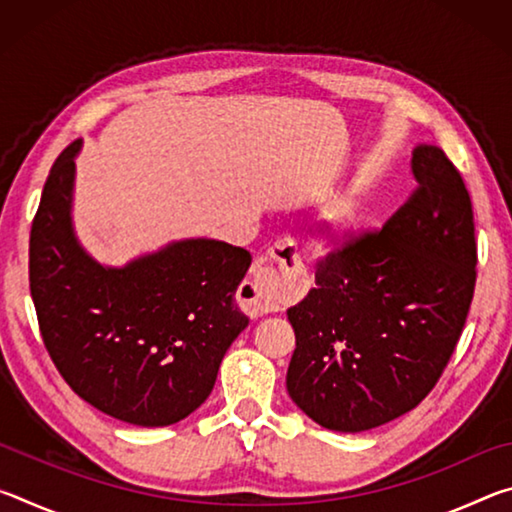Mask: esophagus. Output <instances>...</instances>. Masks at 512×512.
Listing matches in <instances>:
<instances>
[{"label":"esophagus","instance_id":"obj_1","mask_svg":"<svg viewBox=\"0 0 512 512\" xmlns=\"http://www.w3.org/2000/svg\"><path fill=\"white\" fill-rule=\"evenodd\" d=\"M273 255L287 268L289 277H282L273 266L257 264L246 282H241L237 300L248 316H264L287 305L291 298L300 296L307 289V273L293 255L289 244L275 246Z\"/></svg>","mask_w":512,"mask_h":512}]
</instances>
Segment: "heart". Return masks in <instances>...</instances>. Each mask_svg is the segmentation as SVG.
<instances>
[{
  "instance_id": "heart-1",
  "label": "heart",
  "mask_w": 512,
  "mask_h": 512,
  "mask_svg": "<svg viewBox=\"0 0 512 512\" xmlns=\"http://www.w3.org/2000/svg\"><path fill=\"white\" fill-rule=\"evenodd\" d=\"M363 219H366V205L361 198H343V201L334 203L309 239L311 250L318 255L336 253L352 239Z\"/></svg>"
}]
</instances>
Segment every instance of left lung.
<instances>
[{
  "label": "left lung",
  "instance_id": "1",
  "mask_svg": "<svg viewBox=\"0 0 512 512\" xmlns=\"http://www.w3.org/2000/svg\"><path fill=\"white\" fill-rule=\"evenodd\" d=\"M411 171L409 201L320 259L316 287L287 311V391L325 429L357 433L415 409L463 334L476 284L470 192L438 146H418Z\"/></svg>",
  "mask_w": 512,
  "mask_h": 512
}]
</instances>
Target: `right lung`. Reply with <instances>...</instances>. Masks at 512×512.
Wrapping results in <instances>:
<instances>
[{
    "instance_id": "1",
    "label": "right lung",
    "mask_w": 512,
    "mask_h": 512,
    "mask_svg": "<svg viewBox=\"0 0 512 512\" xmlns=\"http://www.w3.org/2000/svg\"><path fill=\"white\" fill-rule=\"evenodd\" d=\"M76 140L51 167L29 239V287L42 341L69 388L137 427L180 422L212 393L244 332L235 293L246 248L185 239L124 268L85 253L72 230Z\"/></svg>"
}]
</instances>
